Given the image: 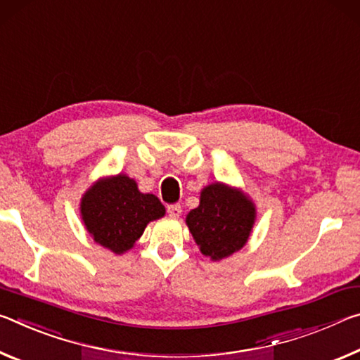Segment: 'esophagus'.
Returning a JSON list of instances; mask_svg holds the SVG:
<instances>
[{
    "label": "esophagus",
    "instance_id": "esophagus-1",
    "mask_svg": "<svg viewBox=\"0 0 360 360\" xmlns=\"http://www.w3.org/2000/svg\"><path fill=\"white\" fill-rule=\"evenodd\" d=\"M167 214L170 219H179L181 215V205L180 204H174V205H169L167 207Z\"/></svg>",
    "mask_w": 360,
    "mask_h": 360
}]
</instances>
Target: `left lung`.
Returning <instances> with one entry per match:
<instances>
[{"label":"left lung","instance_id":"8db88e82","mask_svg":"<svg viewBox=\"0 0 360 360\" xmlns=\"http://www.w3.org/2000/svg\"><path fill=\"white\" fill-rule=\"evenodd\" d=\"M257 220V207L240 188L215 181L202 188L186 225L202 255L220 262L243 249Z\"/></svg>","mask_w":360,"mask_h":360}]
</instances>
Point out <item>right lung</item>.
<instances>
[{
  "instance_id": "obj_1",
  "label": "right lung",
  "mask_w": 360,
  "mask_h": 360,
  "mask_svg": "<svg viewBox=\"0 0 360 360\" xmlns=\"http://www.w3.org/2000/svg\"><path fill=\"white\" fill-rule=\"evenodd\" d=\"M81 220L87 233L116 255L131 250L150 221L162 219L166 207L150 193H141L126 174L102 176L82 194Z\"/></svg>"
}]
</instances>
